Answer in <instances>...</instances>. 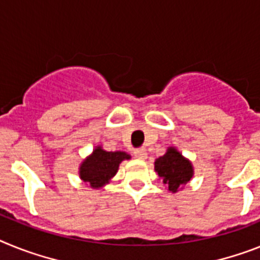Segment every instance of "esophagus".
Instances as JSON below:
<instances>
[{"instance_id":"1","label":"esophagus","mask_w":260,"mask_h":260,"mask_svg":"<svg viewBox=\"0 0 260 260\" xmlns=\"http://www.w3.org/2000/svg\"><path fill=\"white\" fill-rule=\"evenodd\" d=\"M135 157H136L137 159H145V158H146L145 148L136 149V150H135Z\"/></svg>"}]
</instances>
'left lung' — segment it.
<instances>
[{"label":"left lung","instance_id":"left-lung-1","mask_svg":"<svg viewBox=\"0 0 260 260\" xmlns=\"http://www.w3.org/2000/svg\"><path fill=\"white\" fill-rule=\"evenodd\" d=\"M154 170L168 191L178 192L193 177L192 162L175 146H169L166 153L154 161Z\"/></svg>","mask_w":260,"mask_h":260}]
</instances>
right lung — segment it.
<instances>
[{"mask_svg": "<svg viewBox=\"0 0 260 260\" xmlns=\"http://www.w3.org/2000/svg\"><path fill=\"white\" fill-rule=\"evenodd\" d=\"M125 159H131V155L125 152H107L102 145L92 149L78 168L80 179L85 182L90 188L99 189L112 180L119 170V165Z\"/></svg>", "mask_w": 260, "mask_h": 260, "instance_id": "1", "label": "right lung"}]
</instances>
